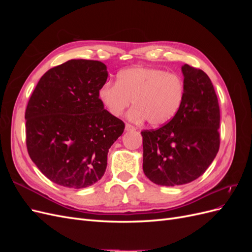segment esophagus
<instances>
[{
	"label": "esophagus",
	"instance_id": "34e87169",
	"mask_svg": "<svg viewBox=\"0 0 252 252\" xmlns=\"http://www.w3.org/2000/svg\"><path fill=\"white\" fill-rule=\"evenodd\" d=\"M125 130H126V131H134V130H135V127H133V126L130 125V124H126V125H125Z\"/></svg>",
	"mask_w": 252,
	"mask_h": 252
}]
</instances>
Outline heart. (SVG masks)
I'll list each match as a JSON object with an SVG mask.
<instances>
[{"instance_id":"heart-1","label":"heart","mask_w":252,"mask_h":252,"mask_svg":"<svg viewBox=\"0 0 252 252\" xmlns=\"http://www.w3.org/2000/svg\"><path fill=\"white\" fill-rule=\"evenodd\" d=\"M102 103L113 117L134 107L128 117L134 122L147 120L152 126L170 122L185 96V83L179 74L157 68H128L118 74L117 83L106 82L98 90Z\"/></svg>"}]
</instances>
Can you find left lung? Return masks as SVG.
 Returning <instances> with one entry per match:
<instances>
[{
    "mask_svg": "<svg viewBox=\"0 0 252 252\" xmlns=\"http://www.w3.org/2000/svg\"><path fill=\"white\" fill-rule=\"evenodd\" d=\"M185 96L179 112L158 129L143 130V170L155 184H187L206 171L220 148V106L209 77L182 66Z\"/></svg>",
    "mask_w": 252,
    "mask_h": 252,
    "instance_id": "obj_1",
    "label": "left lung"
}]
</instances>
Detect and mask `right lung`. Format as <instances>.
Here are the masks:
<instances>
[{
	"label": "right lung",
	"instance_id": "obj_1",
	"mask_svg": "<svg viewBox=\"0 0 252 252\" xmlns=\"http://www.w3.org/2000/svg\"><path fill=\"white\" fill-rule=\"evenodd\" d=\"M107 77L102 62L69 60L45 73L29 98L28 155L58 185L80 189L101 180L108 150L124 131L98 97Z\"/></svg>",
	"mask_w": 252,
	"mask_h": 252
}]
</instances>
